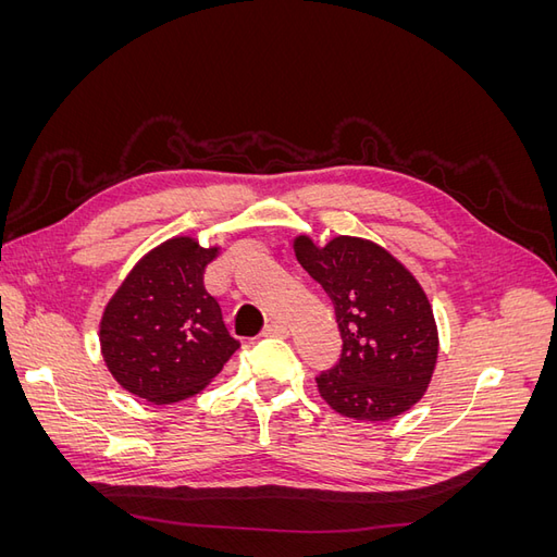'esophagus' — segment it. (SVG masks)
<instances>
[{"label": "esophagus", "instance_id": "34e87169", "mask_svg": "<svg viewBox=\"0 0 557 557\" xmlns=\"http://www.w3.org/2000/svg\"><path fill=\"white\" fill-rule=\"evenodd\" d=\"M264 336H288V325L281 323V320H272L262 332Z\"/></svg>", "mask_w": 557, "mask_h": 557}]
</instances>
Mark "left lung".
<instances>
[{"label":"left lung","mask_w":557,"mask_h":557,"mask_svg":"<svg viewBox=\"0 0 557 557\" xmlns=\"http://www.w3.org/2000/svg\"><path fill=\"white\" fill-rule=\"evenodd\" d=\"M295 256L332 299L342 352L315 376L320 397L356 420H391L423 397L434 372L436 325L418 281L381 246L336 237L318 248L295 239Z\"/></svg>","instance_id":"obj_1"}]
</instances>
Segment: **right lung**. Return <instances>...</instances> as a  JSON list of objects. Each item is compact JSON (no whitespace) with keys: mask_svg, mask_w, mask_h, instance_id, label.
Here are the masks:
<instances>
[{"mask_svg":"<svg viewBox=\"0 0 557 557\" xmlns=\"http://www.w3.org/2000/svg\"><path fill=\"white\" fill-rule=\"evenodd\" d=\"M215 248L170 239L132 269L102 318V352L125 391L156 404L199 393L239 342L205 288Z\"/></svg>","mask_w":557,"mask_h":557,"instance_id":"right-lung-1","label":"right lung"}]
</instances>
